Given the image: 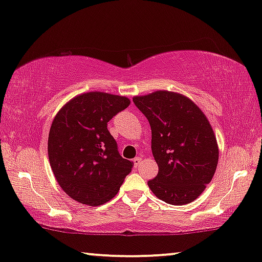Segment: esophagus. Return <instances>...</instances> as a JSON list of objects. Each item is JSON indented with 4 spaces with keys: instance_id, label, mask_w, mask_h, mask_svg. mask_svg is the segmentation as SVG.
<instances>
[{
    "instance_id": "1",
    "label": "esophagus",
    "mask_w": 262,
    "mask_h": 262,
    "mask_svg": "<svg viewBox=\"0 0 262 262\" xmlns=\"http://www.w3.org/2000/svg\"><path fill=\"white\" fill-rule=\"evenodd\" d=\"M141 162H142V157L141 156H137V157H135V159H134V163H135L136 167L139 166V164H141Z\"/></svg>"
}]
</instances>
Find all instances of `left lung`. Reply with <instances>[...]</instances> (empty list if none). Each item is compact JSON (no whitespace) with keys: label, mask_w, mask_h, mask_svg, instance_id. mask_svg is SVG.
<instances>
[{"label":"left lung","mask_w":262,"mask_h":262,"mask_svg":"<svg viewBox=\"0 0 262 262\" xmlns=\"http://www.w3.org/2000/svg\"><path fill=\"white\" fill-rule=\"evenodd\" d=\"M134 102L149 120L159 166L149 188L171 205L195 200L212 180L220 156L210 121L191 99L175 92L135 96Z\"/></svg>","instance_id":"1"}]
</instances>
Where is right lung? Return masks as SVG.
Returning a JSON list of instances; mask_svg holds the SVG:
<instances>
[{"label":"right lung","mask_w":262,"mask_h":262,"mask_svg":"<svg viewBox=\"0 0 262 262\" xmlns=\"http://www.w3.org/2000/svg\"><path fill=\"white\" fill-rule=\"evenodd\" d=\"M130 105L126 96L88 92L69 100L53 118L48 154L57 182L70 198L89 206L110 202L134 162L118 152L107 123Z\"/></svg>","instance_id":"1"}]
</instances>
